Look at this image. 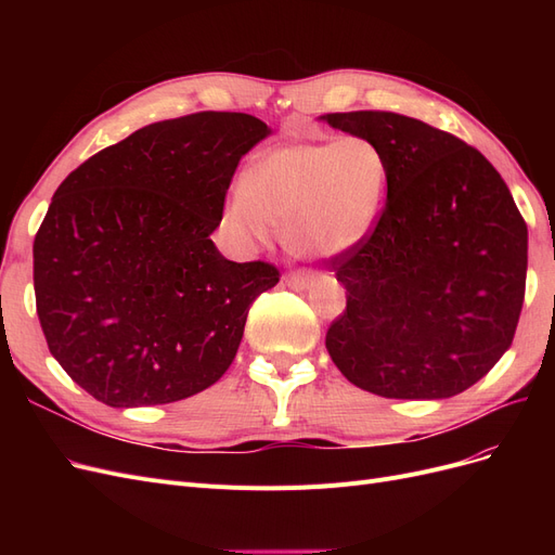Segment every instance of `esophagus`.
<instances>
[{"mask_svg":"<svg viewBox=\"0 0 555 555\" xmlns=\"http://www.w3.org/2000/svg\"><path fill=\"white\" fill-rule=\"evenodd\" d=\"M310 282H312V275L308 271H296L287 275V284L292 289H306Z\"/></svg>","mask_w":555,"mask_h":555,"instance_id":"esophagus-1","label":"esophagus"}]
</instances>
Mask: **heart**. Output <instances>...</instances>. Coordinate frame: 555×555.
Masks as SVG:
<instances>
[{"mask_svg":"<svg viewBox=\"0 0 555 555\" xmlns=\"http://www.w3.org/2000/svg\"><path fill=\"white\" fill-rule=\"evenodd\" d=\"M389 180V159L365 137L278 147L233 192L227 224L243 243L271 241L278 227L300 251L340 255L371 236Z\"/></svg>","mask_w":555,"mask_h":555,"instance_id":"heart-1","label":"heart"}]
</instances>
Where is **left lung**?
Listing matches in <instances>:
<instances>
[{
  "label": "left lung",
  "instance_id": "obj_1",
  "mask_svg": "<svg viewBox=\"0 0 555 555\" xmlns=\"http://www.w3.org/2000/svg\"><path fill=\"white\" fill-rule=\"evenodd\" d=\"M389 159L371 236L331 259L347 308L326 331L338 371L384 398L438 400L509 349L526 296L528 227L477 147L389 111L322 115Z\"/></svg>",
  "mask_w": 555,
  "mask_h": 555
}]
</instances>
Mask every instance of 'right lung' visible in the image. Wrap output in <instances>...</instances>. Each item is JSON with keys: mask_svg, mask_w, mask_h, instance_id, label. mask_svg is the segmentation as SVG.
<instances>
[{"mask_svg": "<svg viewBox=\"0 0 555 555\" xmlns=\"http://www.w3.org/2000/svg\"><path fill=\"white\" fill-rule=\"evenodd\" d=\"M268 133L247 113H192L104 147L57 188L35 238L37 314L50 354L99 402L166 405L227 373L280 271L224 259L210 233Z\"/></svg>", "mask_w": 555, "mask_h": 555, "instance_id": "add662e5", "label": "right lung"}]
</instances>
